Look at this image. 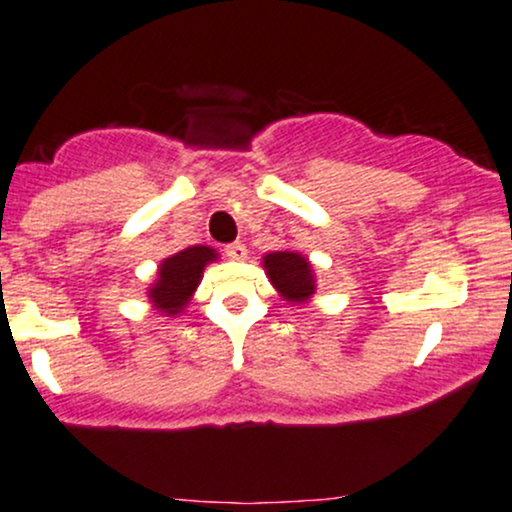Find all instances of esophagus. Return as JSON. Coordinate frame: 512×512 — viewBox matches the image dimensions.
<instances>
[{"instance_id": "34e87169", "label": "esophagus", "mask_w": 512, "mask_h": 512, "mask_svg": "<svg viewBox=\"0 0 512 512\" xmlns=\"http://www.w3.org/2000/svg\"><path fill=\"white\" fill-rule=\"evenodd\" d=\"M224 252H226V257H231V260H245V257H248V248H245L243 243L226 245Z\"/></svg>"}]
</instances>
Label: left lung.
Listing matches in <instances>:
<instances>
[{
	"instance_id": "1",
	"label": "left lung",
	"mask_w": 512,
	"mask_h": 512,
	"mask_svg": "<svg viewBox=\"0 0 512 512\" xmlns=\"http://www.w3.org/2000/svg\"><path fill=\"white\" fill-rule=\"evenodd\" d=\"M264 272L272 286L288 303H305L315 293V272L305 255L293 250L269 252L264 255Z\"/></svg>"
}]
</instances>
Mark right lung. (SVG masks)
<instances>
[{
	"label": "right lung",
	"instance_id": "right-lung-1",
	"mask_svg": "<svg viewBox=\"0 0 512 512\" xmlns=\"http://www.w3.org/2000/svg\"><path fill=\"white\" fill-rule=\"evenodd\" d=\"M212 260H217V250L207 248V245H193V248L166 257L159 264L157 281L152 283L147 295L157 310L164 312V317H174L183 312V307L193 298L195 288L200 286L202 272Z\"/></svg>",
	"mask_w": 512,
	"mask_h": 512
}]
</instances>
